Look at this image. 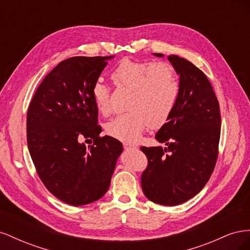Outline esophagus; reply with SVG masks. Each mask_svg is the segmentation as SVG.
<instances>
[{
    "label": "esophagus",
    "instance_id": "esophagus-1",
    "mask_svg": "<svg viewBox=\"0 0 250 250\" xmlns=\"http://www.w3.org/2000/svg\"><path fill=\"white\" fill-rule=\"evenodd\" d=\"M124 148L126 150H133V149H137V146H134V145H132V144L126 142V143H124Z\"/></svg>",
    "mask_w": 250,
    "mask_h": 250
}]
</instances>
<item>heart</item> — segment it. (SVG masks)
<instances>
[{"mask_svg":"<svg viewBox=\"0 0 250 250\" xmlns=\"http://www.w3.org/2000/svg\"><path fill=\"white\" fill-rule=\"evenodd\" d=\"M110 78L118 87L129 90L127 111L107 123L106 132L125 142L137 141L143 131L162 127L176 106L179 83L172 64L166 62H137L123 59L111 72ZM97 110L102 116L111 112L109 92L101 80L92 87Z\"/></svg>","mask_w":250,"mask_h":250,"instance_id":"1","label":"heart"}]
</instances>
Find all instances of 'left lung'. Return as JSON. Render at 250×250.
<instances>
[{"label": "left lung", "instance_id": "obj_1", "mask_svg": "<svg viewBox=\"0 0 250 250\" xmlns=\"http://www.w3.org/2000/svg\"><path fill=\"white\" fill-rule=\"evenodd\" d=\"M168 59L179 75V96L168 122L155 134L167 148L141 147L148 158L141 184L149 200L173 207L193 198L208 181L218 158L221 116L204 73L177 55Z\"/></svg>", "mask_w": 250, "mask_h": 250}]
</instances>
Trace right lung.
Here are the masks:
<instances>
[{
    "instance_id": "add662e5",
    "label": "right lung",
    "mask_w": 250,
    "mask_h": 250,
    "mask_svg": "<svg viewBox=\"0 0 250 250\" xmlns=\"http://www.w3.org/2000/svg\"><path fill=\"white\" fill-rule=\"evenodd\" d=\"M112 56H76L59 62L41 84L27 112V143L48 191L74 207L107 192L122 143L100 137L92 87ZM81 138H90L88 147Z\"/></svg>"
}]
</instances>
